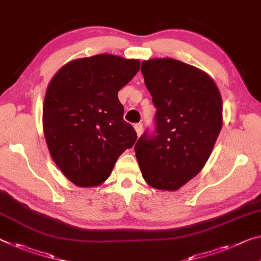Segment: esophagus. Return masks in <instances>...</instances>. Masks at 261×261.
Wrapping results in <instances>:
<instances>
[{
    "label": "esophagus",
    "mask_w": 261,
    "mask_h": 261,
    "mask_svg": "<svg viewBox=\"0 0 261 261\" xmlns=\"http://www.w3.org/2000/svg\"><path fill=\"white\" fill-rule=\"evenodd\" d=\"M134 128H135V130H136V134H138L139 136L141 135V133H142V129H143V125L141 122H139V123H135L134 125Z\"/></svg>",
    "instance_id": "obj_1"
}]
</instances>
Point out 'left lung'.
Wrapping results in <instances>:
<instances>
[{"label": "left lung", "mask_w": 261, "mask_h": 261, "mask_svg": "<svg viewBox=\"0 0 261 261\" xmlns=\"http://www.w3.org/2000/svg\"><path fill=\"white\" fill-rule=\"evenodd\" d=\"M141 72L156 108L154 129L134 150L146 182L177 190L202 170L222 129V97L214 80L176 59L142 62Z\"/></svg>", "instance_id": "1"}]
</instances>
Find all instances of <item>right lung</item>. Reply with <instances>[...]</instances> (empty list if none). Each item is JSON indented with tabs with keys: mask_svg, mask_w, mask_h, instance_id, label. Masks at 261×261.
<instances>
[{
	"mask_svg": "<svg viewBox=\"0 0 261 261\" xmlns=\"http://www.w3.org/2000/svg\"><path fill=\"white\" fill-rule=\"evenodd\" d=\"M140 62L113 55L75 59L57 72L43 106L44 135L57 167L72 183L95 187L138 139L123 120L118 92Z\"/></svg>",
	"mask_w": 261,
	"mask_h": 261,
	"instance_id": "1",
	"label": "right lung"
}]
</instances>
